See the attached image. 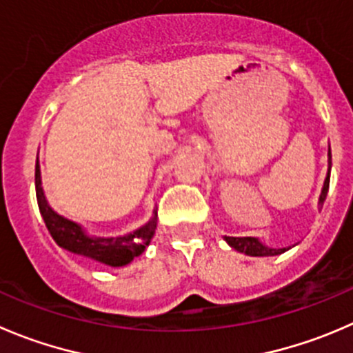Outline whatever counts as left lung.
Masks as SVG:
<instances>
[{
	"label": "left lung",
	"instance_id": "1",
	"mask_svg": "<svg viewBox=\"0 0 353 353\" xmlns=\"http://www.w3.org/2000/svg\"><path fill=\"white\" fill-rule=\"evenodd\" d=\"M330 169H327V176L326 181H324L323 191H321L319 196V207H323L324 200H326L327 190H330V174H331V148H330ZM224 239L228 241V245L231 248L238 250V252L245 253V255L250 256H272V255H279V253H285L286 250L290 248H269L263 243L259 241V238H252V236H245V238H234V236H224Z\"/></svg>",
	"mask_w": 353,
	"mask_h": 353
}]
</instances>
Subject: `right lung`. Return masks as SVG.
<instances>
[{"instance_id":"right-lung-1","label":"right lung","mask_w":353,"mask_h":353,"mask_svg":"<svg viewBox=\"0 0 353 353\" xmlns=\"http://www.w3.org/2000/svg\"><path fill=\"white\" fill-rule=\"evenodd\" d=\"M36 196L44 224H46L48 231L53 236L58 246L72 253H77V255L97 260L100 263H107L110 268L128 265L134 256L145 252V248L150 245L153 234H155V210H153V217L145 225L129 232V234L115 236V238H97V236L85 234L82 225H79L74 221H68L50 207L46 196H44L43 184H41L39 160L36 162Z\"/></svg>"}]
</instances>
